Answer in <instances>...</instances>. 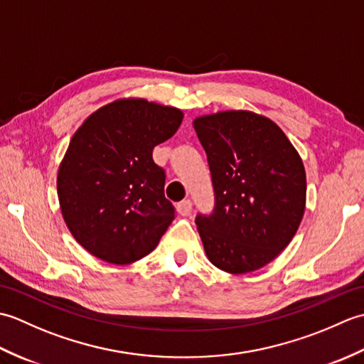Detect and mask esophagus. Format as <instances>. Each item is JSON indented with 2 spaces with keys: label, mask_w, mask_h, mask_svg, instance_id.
Returning <instances> with one entry per match:
<instances>
[{
  "label": "esophagus",
  "mask_w": 364,
  "mask_h": 364,
  "mask_svg": "<svg viewBox=\"0 0 364 364\" xmlns=\"http://www.w3.org/2000/svg\"><path fill=\"white\" fill-rule=\"evenodd\" d=\"M176 211H178V214L183 215V218H188V215L192 211V202H191V200H183V202L178 203L176 205Z\"/></svg>",
  "instance_id": "esophagus-1"
}]
</instances>
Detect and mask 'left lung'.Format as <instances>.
I'll return each instance as SVG.
<instances>
[{
	"label": "left lung",
	"mask_w": 364,
	"mask_h": 364,
	"mask_svg": "<svg viewBox=\"0 0 364 364\" xmlns=\"http://www.w3.org/2000/svg\"><path fill=\"white\" fill-rule=\"evenodd\" d=\"M210 164L215 206L196 223L206 257L239 275L274 261L296 235L306 203L300 154L275 122L252 111L194 120Z\"/></svg>",
	"instance_id": "left-lung-1"
}]
</instances>
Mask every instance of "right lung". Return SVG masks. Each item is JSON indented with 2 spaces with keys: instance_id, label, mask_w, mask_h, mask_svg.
I'll return each mask as SVG.
<instances>
[{
  "instance_id": "obj_1",
  "label": "right lung",
  "mask_w": 364,
  "mask_h": 364,
  "mask_svg": "<svg viewBox=\"0 0 364 364\" xmlns=\"http://www.w3.org/2000/svg\"><path fill=\"white\" fill-rule=\"evenodd\" d=\"M181 122L176 107L119 98L76 129L59 166L58 198L72 236L90 255L123 266L156 249L175 208L153 149Z\"/></svg>"
}]
</instances>
